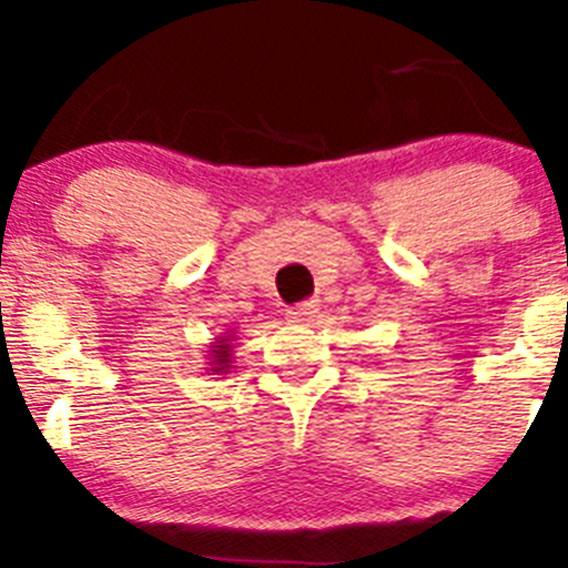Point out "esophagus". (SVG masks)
Segmentation results:
<instances>
[{
  "label": "esophagus",
  "instance_id": "obj_1",
  "mask_svg": "<svg viewBox=\"0 0 568 568\" xmlns=\"http://www.w3.org/2000/svg\"><path fill=\"white\" fill-rule=\"evenodd\" d=\"M316 311H318L316 302H300V305H294V307H288V311H285V318L305 321V318H311Z\"/></svg>",
  "mask_w": 568,
  "mask_h": 568
}]
</instances>
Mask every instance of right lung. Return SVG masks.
Returning a JSON list of instances; mask_svg holds the SVG:
<instances>
[{"mask_svg": "<svg viewBox=\"0 0 568 568\" xmlns=\"http://www.w3.org/2000/svg\"><path fill=\"white\" fill-rule=\"evenodd\" d=\"M233 346H231V335L216 337L214 346H211V371L214 374H227L231 368V357H233Z\"/></svg>", "mask_w": 568, "mask_h": 568, "instance_id": "1", "label": "right lung"}]
</instances>
